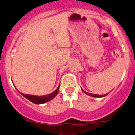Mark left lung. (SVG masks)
Segmentation results:
<instances>
[{
    "label": "left lung",
    "instance_id": "left-lung-1",
    "mask_svg": "<svg viewBox=\"0 0 135 135\" xmlns=\"http://www.w3.org/2000/svg\"><path fill=\"white\" fill-rule=\"evenodd\" d=\"M81 90H82V91H83V92L85 93H86V94L88 95H90V96H91V97H97V98H100V97H105V96L107 95V94H109V93H107V94L103 95H95V94H92V93H88V92H86V91H84V90H83V89H82V88H81Z\"/></svg>",
    "mask_w": 135,
    "mask_h": 135
}]
</instances>
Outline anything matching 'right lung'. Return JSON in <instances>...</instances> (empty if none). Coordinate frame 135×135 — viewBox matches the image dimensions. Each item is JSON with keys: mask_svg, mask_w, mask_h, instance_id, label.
Segmentation results:
<instances>
[{"mask_svg": "<svg viewBox=\"0 0 135 135\" xmlns=\"http://www.w3.org/2000/svg\"><path fill=\"white\" fill-rule=\"evenodd\" d=\"M60 86H58V88L55 90L54 91L50 93V94L46 95L44 96H35V95H28V94H24V93H21L20 91H19L17 89H16L17 91H19V93L20 94H21L23 97H25V98H26L27 99L29 100L30 102H33V104H42L44 103L49 102L50 100L53 99L55 96L57 95L59 92V90Z\"/></svg>", "mask_w": 135, "mask_h": 135, "instance_id": "right-lung-1", "label": "right lung"}]
</instances>
